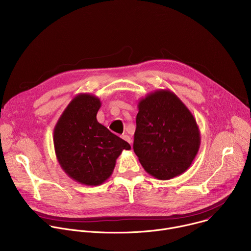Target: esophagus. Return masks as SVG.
<instances>
[{
  "mask_svg": "<svg viewBox=\"0 0 251 251\" xmlns=\"http://www.w3.org/2000/svg\"><path fill=\"white\" fill-rule=\"evenodd\" d=\"M122 139H123V140H125V141H126V142H128V143H131V138H130V136H128L127 134L122 135Z\"/></svg>",
  "mask_w": 251,
  "mask_h": 251,
  "instance_id": "obj_1",
  "label": "esophagus"
}]
</instances>
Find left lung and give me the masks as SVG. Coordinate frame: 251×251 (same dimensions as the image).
<instances>
[{
  "label": "left lung",
  "mask_w": 251,
  "mask_h": 251,
  "mask_svg": "<svg viewBox=\"0 0 251 251\" xmlns=\"http://www.w3.org/2000/svg\"><path fill=\"white\" fill-rule=\"evenodd\" d=\"M138 110L133 149L144 170L159 180L185 173L201 145L188 107L171 90L159 89L140 99Z\"/></svg>",
  "instance_id": "obj_1"
}]
</instances>
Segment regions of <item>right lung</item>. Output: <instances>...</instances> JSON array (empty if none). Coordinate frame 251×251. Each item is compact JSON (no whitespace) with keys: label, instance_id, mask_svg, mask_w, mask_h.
<instances>
[{"label":"right lung","instance_id":"obj_1","mask_svg":"<svg viewBox=\"0 0 251 251\" xmlns=\"http://www.w3.org/2000/svg\"><path fill=\"white\" fill-rule=\"evenodd\" d=\"M100 106L95 95L77 94L53 130L54 151L61 169L86 186L103 184L112 175L122 151L131 149L126 141L97 121Z\"/></svg>","mask_w":251,"mask_h":251}]
</instances>
